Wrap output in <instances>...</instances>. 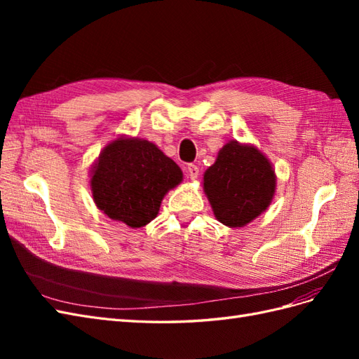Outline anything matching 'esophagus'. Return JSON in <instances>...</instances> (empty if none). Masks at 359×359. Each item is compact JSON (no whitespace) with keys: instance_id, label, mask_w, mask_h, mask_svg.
Listing matches in <instances>:
<instances>
[{"instance_id":"obj_1","label":"esophagus","mask_w":359,"mask_h":359,"mask_svg":"<svg viewBox=\"0 0 359 359\" xmlns=\"http://www.w3.org/2000/svg\"><path fill=\"white\" fill-rule=\"evenodd\" d=\"M187 175L190 180H196L198 175H199V168L196 165H189L187 166Z\"/></svg>"}]
</instances>
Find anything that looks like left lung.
<instances>
[{
  "label": "left lung",
  "mask_w": 359,
  "mask_h": 359,
  "mask_svg": "<svg viewBox=\"0 0 359 359\" xmlns=\"http://www.w3.org/2000/svg\"><path fill=\"white\" fill-rule=\"evenodd\" d=\"M202 184L215 219L227 227H244L273 202L277 177L257 147L229 140L205 170Z\"/></svg>",
  "instance_id": "obj_1"
}]
</instances>
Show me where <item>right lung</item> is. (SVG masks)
Instances as JSON below:
<instances>
[{"instance_id":"obj_1","label":"right lung","mask_w":359,"mask_h":359,"mask_svg":"<svg viewBox=\"0 0 359 359\" xmlns=\"http://www.w3.org/2000/svg\"><path fill=\"white\" fill-rule=\"evenodd\" d=\"M90 173L97 208L132 229L154 220L163 198L182 181L180 166L156 144L126 135L102 149Z\"/></svg>"}]
</instances>
